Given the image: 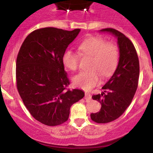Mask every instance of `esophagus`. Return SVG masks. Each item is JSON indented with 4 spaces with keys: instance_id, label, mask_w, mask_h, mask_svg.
Listing matches in <instances>:
<instances>
[{
    "instance_id": "34e87169",
    "label": "esophagus",
    "mask_w": 153,
    "mask_h": 153,
    "mask_svg": "<svg viewBox=\"0 0 153 153\" xmlns=\"http://www.w3.org/2000/svg\"><path fill=\"white\" fill-rule=\"evenodd\" d=\"M84 98H85V100H86V101H89V100H91V98H92V95L86 92V93H85V97Z\"/></svg>"
}]
</instances>
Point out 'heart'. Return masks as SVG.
<instances>
[{
  "label": "heart",
  "mask_w": 153,
  "mask_h": 153,
  "mask_svg": "<svg viewBox=\"0 0 153 153\" xmlns=\"http://www.w3.org/2000/svg\"><path fill=\"white\" fill-rule=\"evenodd\" d=\"M79 49L84 56L92 57L89 71H82L74 76L72 81L78 87L85 90L92 89L104 78L113 74L119 61V49L113 42H106L101 37L89 36L79 45ZM66 67L76 71L79 66L80 58L78 53L67 49L62 56Z\"/></svg>",
  "instance_id": "heart-1"
}]
</instances>
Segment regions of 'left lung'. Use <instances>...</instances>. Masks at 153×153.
Masks as SVG:
<instances>
[{
	"label": "left lung",
	"mask_w": 153,
	"mask_h": 153,
	"mask_svg": "<svg viewBox=\"0 0 153 153\" xmlns=\"http://www.w3.org/2000/svg\"><path fill=\"white\" fill-rule=\"evenodd\" d=\"M101 31L110 32L118 38L120 52L118 67L102 87L104 92L92 96L101 104V108L99 112L91 114V119L98 124H106L119 118L132 102L138 87L140 67L136 49L127 37L112 28Z\"/></svg>",
	"instance_id": "8db88e82"
}]
</instances>
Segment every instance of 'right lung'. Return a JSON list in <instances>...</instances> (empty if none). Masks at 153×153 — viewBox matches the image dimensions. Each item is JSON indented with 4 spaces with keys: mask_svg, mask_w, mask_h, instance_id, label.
Returning a JSON list of instances; mask_svg holds the SVG:
<instances>
[{
    "mask_svg": "<svg viewBox=\"0 0 153 153\" xmlns=\"http://www.w3.org/2000/svg\"><path fill=\"white\" fill-rule=\"evenodd\" d=\"M81 31L55 27L36 29L26 38L16 61V86L35 120L54 126L67 121L71 106L82 99L81 89L68 88L63 54Z\"/></svg>",
    "mask_w": 153,
    "mask_h": 153,
    "instance_id": "1",
    "label": "right lung"
}]
</instances>
